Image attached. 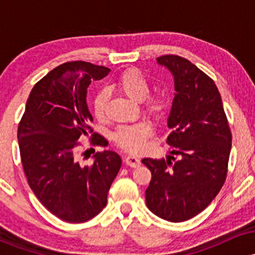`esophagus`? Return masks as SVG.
<instances>
[{
    "mask_svg": "<svg viewBox=\"0 0 255 255\" xmlns=\"http://www.w3.org/2000/svg\"><path fill=\"white\" fill-rule=\"evenodd\" d=\"M125 162L126 164L128 166H131V168H137V166H140V164H141V160L135 156H127L125 158Z\"/></svg>",
    "mask_w": 255,
    "mask_h": 255,
    "instance_id": "obj_1",
    "label": "esophagus"
}]
</instances>
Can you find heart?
<instances>
[{
  "label": "heart",
  "mask_w": 255,
  "mask_h": 255,
  "mask_svg": "<svg viewBox=\"0 0 255 255\" xmlns=\"http://www.w3.org/2000/svg\"><path fill=\"white\" fill-rule=\"evenodd\" d=\"M114 87L125 95L126 97L133 99L134 102L141 103V111L147 118L153 121H159L168 110L169 102L164 93H150V83L141 72L135 68H129L122 72L116 78ZM108 93L99 91L93 96L92 109L96 119L103 121L105 118V109L108 103ZM152 135V128L144 121L130 125H122L116 128L113 134L114 141L122 150L135 153L142 150L145 142Z\"/></svg>",
  "instance_id": "b5f03b06"
}]
</instances>
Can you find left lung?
Here are the masks:
<instances>
[{
	"mask_svg": "<svg viewBox=\"0 0 255 255\" xmlns=\"http://www.w3.org/2000/svg\"><path fill=\"white\" fill-rule=\"evenodd\" d=\"M157 62L174 75L175 98L166 142L178 159L144 158L152 177L146 205L165 221L178 223L204 211L223 187L231 130L215 81L187 58L164 55Z\"/></svg>",
	"mask_w": 255,
	"mask_h": 255,
	"instance_id": "obj_1",
	"label": "left lung"
}]
</instances>
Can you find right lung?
Instances as JSON below:
<instances>
[{"instance_id":"obj_1","label":"right lung","mask_w":255,"mask_h":255,"mask_svg":"<svg viewBox=\"0 0 255 255\" xmlns=\"http://www.w3.org/2000/svg\"><path fill=\"white\" fill-rule=\"evenodd\" d=\"M109 72L85 61L60 64L34 85L17 127L31 189L48 211L69 223H84L104 209L121 168V158L114 151L97 152L90 165L81 164L77 156L79 140L90 134L92 146L108 145L91 128L86 93L91 81Z\"/></svg>"}]
</instances>
